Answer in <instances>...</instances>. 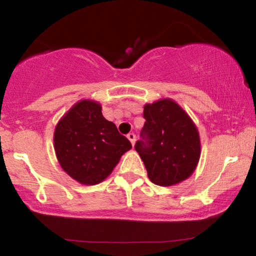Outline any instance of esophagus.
I'll list each match as a JSON object with an SVG mask.
<instances>
[{
  "instance_id": "obj_1",
  "label": "esophagus",
  "mask_w": 256,
  "mask_h": 256,
  "mask_svg": "<svg viewBox=\"0 0 256 256\" xmlns=\"http://www.w3.org/2000/svg\"><path fill=\"white\" fill-rule=\"evenodd\" d=\"M127 138H128L129 141H130L132 146H134V143H135V140H136V135L134 134V132H129V134L127 135Z\"/></svg>"
}]
</instances>
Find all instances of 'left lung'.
I'll list each match as a JSON object with an SVG mask.
<instances>
[{
    "instance_id": "1",
    "label": "left lung",
    "mask_w": 256,
    "mask_h": 256,
    "mask_svg": "<svg viewBox=\"0 0 256 256\" xmlns=\"http://www.w3.org/2000/svg\"><path fill=\"white\" fill-rule=\"evenodd\" d=\"M141 141L135 150L141 156L149 180L171 186L188 180L200 158L198 129L188 114L172 99L146 104Z\"/></svg>"
}]
</instances>
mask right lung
<instances>
[{
    "mask_svg": "<svg viewBox=\"0 0 256 256\" xmlns=\"http://www.w3.org/2000/svg\"><path fill=\"white\" fill-rule=\"evenodd\" d=\"M102 107L84 99L70 108L56 126L54 146L62 170L84 185L106 180L132 149L127 138L102 115Z\"/></svg>",
    "mask_w": 256,
    "mask_h": 256,
    "instance_id": "1",
    "label": "right lung"
}]
</instances>
